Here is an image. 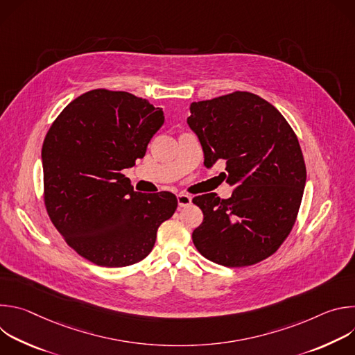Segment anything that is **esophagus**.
Wrapping results in <instances>:
<instances>
[{"label":"esophagus","instance_id":"1","mask_svg":"<svg viewBox=\"0 0 355 355\" xmlns=\"http://www.w3.org/2000/svg\"><path fill=\"white\" fill-rule=\"evenodd\" d=\"M177 199H178V207H180V208L188 207V205L191 204V200H192V198H191L189 195H187V193H182V192L177 195Z\"/></svg>","mask_w":355,"mask_h":355}]
</instances>
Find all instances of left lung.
Segmentation results:
<instances>
[{
    "label": "left lung",
    "instance_id": "obj_1",
    "mask_svg": "<svg viewBox=\"0 0 355 355\" xmlns=\"http://www.w3.org/2000/svg\"><path fill=\"white\" fill-rule=\"evenodd\" d=\"M189 128L207 167L222 160L229 199H192L204 214L192 241L205 259L245 267L272 256L291 233L306 182L297 137L281 112L261 96L236 91L191 104Z\"/></svg>",
    "mask_w": 355,
    "mask_h": 355
}]
</instances>
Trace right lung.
Masks as SVG:
<instances>
[{
  "mask_svg": "<svg viewBox=\"0 0 355 355\" xmlns=\"http://www.w3.org/2000/svg\"><path fill=\"white\" fill-rule=\"evenodd\" d=\"M162 108L125 91L92 89L60 112L42 146L47 215L66 243L101 267H126L153 250L177 209L168 191L136 192L122 170L143 159Z\"/></svg>",
  "mask_w": 355,
  "mask_h": 355,
  "instance_id": "obj_1",
  "label": "right lung"
}]
</instances>
